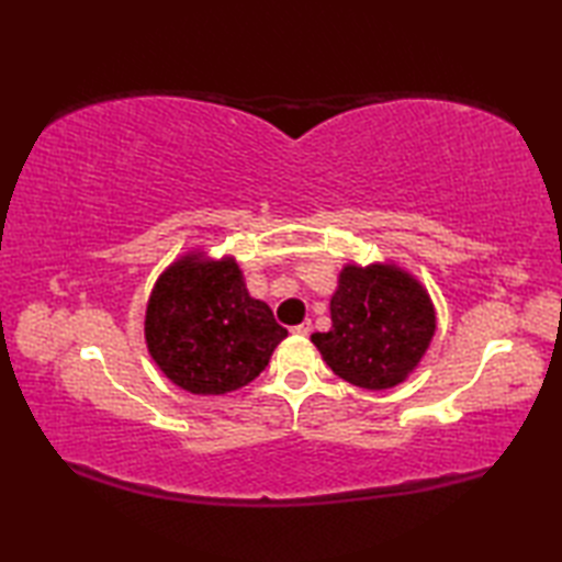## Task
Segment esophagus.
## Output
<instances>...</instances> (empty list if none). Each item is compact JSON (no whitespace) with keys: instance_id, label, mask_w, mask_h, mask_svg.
Here are the masks:
<instances>
[{"instance_id":"obj_1","label":"esophagus","mask_w":562,"mask_h":562,"mask_svg":"<svg viewBox=\"0 0 562 562\" xmlns=\"http://www.w3.org/2000/svg\"><path fill=\"white\" fill-rule=\"evenodd\" d=\"M292 333H294V336H308V333H312V321H304V324L294 326Z\"/></svg>"}]
</instances>
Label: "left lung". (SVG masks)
I'll list each match as a JSON object with an SVG mask.
<instances>
[{"mask_svg": "<svg viewBox=\"0 0 562 562\" xmlns=\"http://www.w3.org/2000/svg\"><path fill=\"white\" fill-rule=\"evenodd\" d=\"M330 321V330L314 333L312 342L340 379L369 391L408 379L437 328L427 290L393 262L345 266Z\"/></svg>", "mask_w": 562, "mask_h": 562, "instance_id": "1", "label": "left lung"}]
</instances>
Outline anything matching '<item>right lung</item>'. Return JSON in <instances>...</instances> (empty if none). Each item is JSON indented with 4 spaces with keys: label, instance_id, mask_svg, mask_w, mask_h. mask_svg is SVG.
Listing matches in <instances>:
<instances>
[{
    "label": "right lung",
    "instance_id": "1",
    "mask_svg": "<svg viewBox=\"0 0 562 562\" xmlns=\"http://www.w3.org/2000/svg\"><path fill=\"white\" fill-rule=\"evenodd\" d=\"M288 338L270 306L248 294L234 258L186 254L166 268L147 302L151 360L176 386L222 396L250 384Z\"/></svg>",
    "mask_w": 562,
    "mask_h": 562
}]
</instances>
